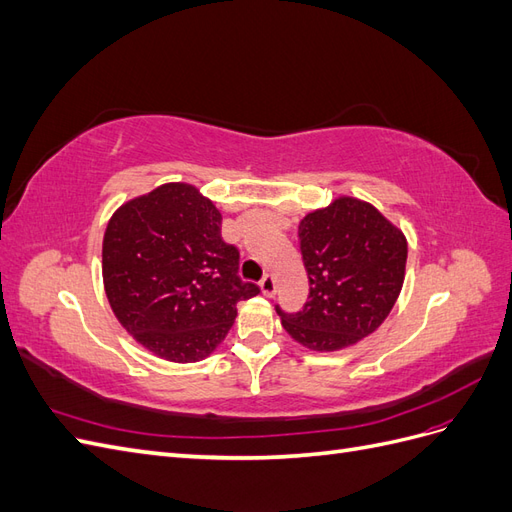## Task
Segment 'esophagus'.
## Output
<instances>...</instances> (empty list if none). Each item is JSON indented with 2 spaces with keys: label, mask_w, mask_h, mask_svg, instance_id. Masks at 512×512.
<instances>
[{
  "label": "esophagus",
  "mask_w": 512,
  "mask_h": 512,
  "mask_svg": "<svg viewBox=\"0 0 512 512\" xmlns=\"http://www.w3.org/2000/svg\"><path fill=\"white\" fill-rule=\"evenodd\" d=\"M260 290H262V294H265V297H273V294H275V277L269 275V273L262 277Z\"/></svg>",
  "instance_id": "1"
}]
</instances>
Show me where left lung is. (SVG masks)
<instances>
[{
	"label": "left lung",
	"mask_w": 512,
	"mask_h": 512,
	"mask_svg": "<svg viewBox=\"0 0 512 512\" xmlns=\"http://www.w3.org/2000/svg\"><path fill=\"white\" fill-rule=\"evenodd\" d=\"M299 247L309 280L303 309L282 327L309 350H342L374 333L404 286L408 243L404 232L359 198H337L307 213Z\"/></svg>",
	"instance_id": "left-lung-1"
}]
</instances>
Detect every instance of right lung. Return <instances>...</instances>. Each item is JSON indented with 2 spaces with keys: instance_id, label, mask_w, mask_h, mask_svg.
I'll return each mask as SVG.
<instances>
[{
  "instance_id": "obj_1",
  "label": "right lung",
  "mask_w": 512,
  "mask_h": 512,
  "mask_svg": "<svg viewBox=\"0 0 512 512\" xmlns=\"http://www.w3.org/2000/svg\"><path fill=\"white\" fill-rule=\"evenodd\" d=\"M222 215L185 183H166L123 205L106 226L108 303L138 344L175 363L209 356L260 288L243 282Z\"/></svg>"
}]
</instances>
